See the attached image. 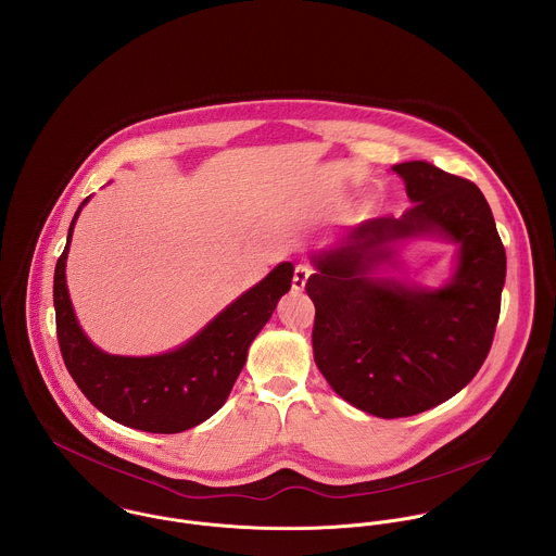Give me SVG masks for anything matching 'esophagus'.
I'll use <instances>...</instances> for the list:
<instances>
[{"instance_id": "34e87169", "label": "esophagus", "mask_w": 556, "mask_h": 556, "mask_svg": "<svg viewBox=\"0 0 556 556\" xmlns=\"http://www.w3.org/2000/svg\"><path fill=\"white\" fill-rule=\"evenodd\" d=\"M311 274H313V269H311L308 265H304V263L295 265V269H293V282H291V285H293V291H304V287H306Z\"/></svg>"}]
</instances>
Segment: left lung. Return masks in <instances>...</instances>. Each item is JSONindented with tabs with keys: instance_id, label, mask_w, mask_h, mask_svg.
Segmentation results:
<instances>
[{
	"instance_id": "1",
	"label": "left lung",
	"mask_w": 556,
	"mask_h": 556,
	"mask_svg": "<svg viewBox=\"0 0 556 556\" xmlns=\"http://www.w3.org/2000/svg\"><path fill=\"white\" fill-rule=\"evenodd\" d=\"M413 205L353 229V243L315 258V362L338 396L396 419L458 394L485 362L505 282V248L473 181L415 160L394 166ZM462 243L459 271L441 292H419L369 271L380 243L421 232Z\"/></svg>"
}]
</instances>
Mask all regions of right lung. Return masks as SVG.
Masks as SVG:
<instances>
[{"label": "right lung", "instance_id": "1", "mask_svg": "<svg viewBox=\"0 0 556 556\" xmlns=\"http://www.w3.org/2000/svg\"><path fill=\"white\" fill-rule=\"evenodd\" d=\"M85 203L87 199L80 207ZM80 207L53 278L58 342L71 377L85 397L117 424L156 434H175L199 426L231 394L250 342L291 289L293 265L280 263L173 353L156 357L106 355L80 331L66 289V256Z\"/></svg>", "mask_w": 556, "mask_h": 556}]
</instances>
